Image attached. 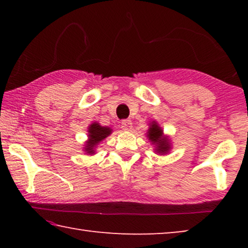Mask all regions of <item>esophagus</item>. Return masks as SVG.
I'll return each mask as SVG.
<instances>
[{"label": "esophagus", "instance_id": "1", "mask_svg": "<svg viewBox=\"0 0 248 248\" xmlns=\"http://www.w3.org/2000/svg\"><path fill=\"white\" fill-rule=\"evenodd\" d=\"M121 128L123 130H130L132 128V121L129 119H124L121 121Z\"/></svg>", "mask_w": 248, "mask_h": 248}]
</instances>
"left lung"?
<instances>
[{
    "label": "left lung",
    "instance_id": "obj_1",
    "mask_svg": "<svg viewBox=\"0 0 248 248\" xmlns=\"http://www.w3.org/2000/svg\"><path fill=\"white\" fill-rule=\"evenodd\" d=\"M149 140L152 142V144H155V151L159 154H166L170 150V141L167 137H164L163 130L159 125L153 121L151 123L149 131H148Z\"/></svg>",
    "mask_w": 248,
    "mask_h": 248
}]
</instances>
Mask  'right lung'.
I'll return each mask as SVG.
<instances>
[{"instance_id":"obj_1","label":"right lung","mask_w":248,"mask_h":248,"mask_svg":"<svg viewBox=\"0 0 248 248\" xmlns=\"http://www.w3.org/2000/svg\"><path fill=\"white\" fill-rule=\"evenodd\" d=\"M87 131H89V140H87L84 150L87 154H94L96 145L104 139H106L112 130L108 127H102L97 123H93L90 125Z\"/></svg>"}]
</instances>
